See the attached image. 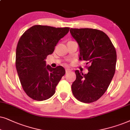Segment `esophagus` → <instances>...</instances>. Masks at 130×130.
<instances>
[{"label":"esophagus","instance_id":"esophagus-1","mask_svg":"<svg viewBox=\"0 0 130 130\" xmlns=\"http://www.w3.org/2000/svg\"><path fill=\"white\" fill-rule=\"evenodd\" d=\"M71 71V69H70V68H66V69H65V71H66V72Z\"/></svg>","mask_w":130,"mask_h":130}]
</instances>
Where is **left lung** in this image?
I'll return each mask as SVG.
<instances>
[{
	"instance_id": "8db88e82",
	"label": "left lung",
	"mask_w": 130,
	"mask_h": 130,
	"mask_svg": "<svg viewBox=\"0 0 130 130\" xmlns=\"http://www.w3.org/2000/svg\"><path fill=\"white\" fill-rule=\"evenodd\" d=\"M79 48V60L90 64L87 74L76 70L71 88L74 97L84 103L96 101L104 94L115 72L117 53L108 36L92 28H71Z\"/></svg>"
}]
</instances>
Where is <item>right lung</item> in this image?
<instances>
[{
  "instance_id": "right-lung-1",
  "label": "right lung",
  "mask_w": 130,
  "mask_h": 130,
  "mask_svg": "<svg viewBox=\"0 0 130 130\" xmlns=\"http://www.w3.org/2000/svg\"><path fill=\"white\" fill-rule=\"evenodd\" d=\"M69 31L68 27L36 25L28 29L19 40L15 62L17 73L24 91L32 99L41 101L51 98L65 75L63 67L52 68L45 59Z\"/></svg>"
}]
</instances>
